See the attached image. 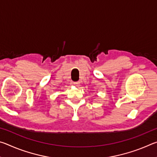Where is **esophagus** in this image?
<instances>
[{"label": "esophagus", "instance_id": "obj_1", "mask_svg": "<svg viewBox=\"0 0 157 157\" xmlns=\"http://www.w3.org/2000/svg\"><path fill=\"white\" fill-rule=\"evenodd\" d=\"M73 84L75 85V86H79V82H74Z\"/></svg>", "mask_w": 157, "mask_h": 157}]
</instances>
